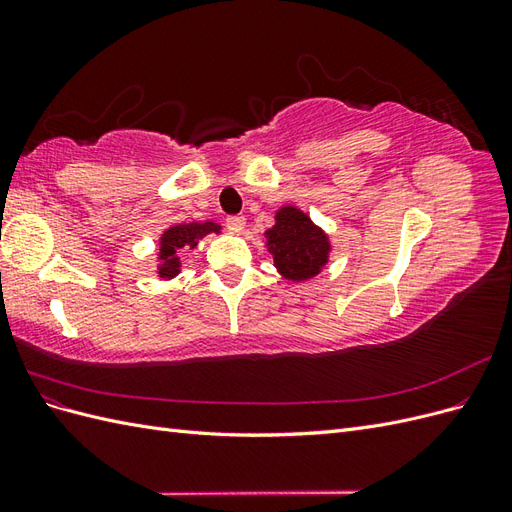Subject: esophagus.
I'll list each match as a JSON object with an SVG mask.
<instances>
[{
  "mask_svg": "<svg viewBox=\"0 0 512 512\" xmlns=\"http://www.w3.org/2000/svg\"><path fill=\"white\" fill-rule=\"evenodd\" d=\"M226 226L232 232H241L245 228V218L243 215H230V218H226Z\"/></svg>",
  "mask_w": 512,
  "mask_h": 512,
  "instance_id": "34e87169",
  "label": "esophagus"
}]
</instances>
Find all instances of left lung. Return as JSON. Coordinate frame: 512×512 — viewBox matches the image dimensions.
<instances>
[{
  "instance_id": "8db88e82",
  "label": "left lung",
  "mask_w": 512,
  "mask_h": 512,
  "mask_svg": "<svg viewBox=\"0 0 512 512\" xmlns=\"http://www.w3.org/2000/svg\"><path fill=\"white\" fill-rule=\"evenodd\" d=\"M265 239L275 271L294 284L316 277L333 252L327 230L297 205H282L275 211V224L265 230Z\"/></svg>"
}]
</instances>
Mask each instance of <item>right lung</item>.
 I'll return each instance as SVG.
<instances>
[{
	"label": "right lung",
	"instance_id": "1",
	"mask_svg": "<svg viewBox=\"0 0 512 512\" xmlns=\"http://www.w3.org/2000/svg\"><path fill=\"white\" fill-rule=\"evenodd\" d=\"M220 235L222 226L211 220L207 222H190V224H175L168 226L158 239V254H156V275L162 282H170L181 273V256L192 252L207 235Z\"/></svg>",
	"mask_w": 512,
	"mask_h": 512
}]
</instances>
